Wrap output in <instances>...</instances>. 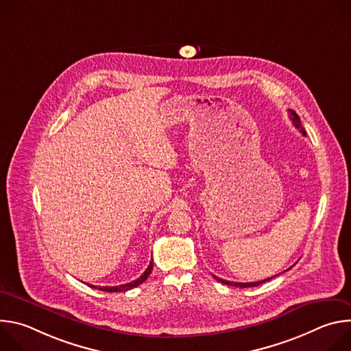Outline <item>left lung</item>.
I'll list each match as a JSON object with an SVG mask.
<instances>
[{"mask_svg": "<svg viewBox=\"0 0 351 351\" xmlns=\"http://www.w3.org/2000/svg\"><path fill=\"white\" fill-rule=\"evenodd\" d=\"M289 112H290V119H291V122L294 123V126H295L297 129H300V132H302V133L306 136V130L303 129V126H302V121H300L298 115H297L294 111H291V110H289ZM289 269H290V268H289ZM214 278H215L218 282L223 283V285H228V286H236V287H241V289H244V287H254V286L263 285L264 282H267V280H271L274 276H272V278H267V279H264V280H258V282H250V283H239V282L225 280V279H221V278H218V276H215V275H214Z\"/></svg>", "mask_w": 351, "mask_h": 351, "instance_id": "8db88e82", "label": "left lung"}]
</instances>
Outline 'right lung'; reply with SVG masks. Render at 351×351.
Returning a JSON list of instances; mask_svg holds the SVG:
<instances>
[{
	"mask_svg": "<svg viewBox=\"0 0 351 351\" xmlns=\"http://www.w3.org/2000/svg\"><path fill=\"white\" fill-rule=\"evenodd\" d=\"M152 271H153V258H152V263H149V265L147 267V269L144 271V274L140 276V278H137L136 280H133V282H130V283H125V285H119V286H98V290H101V291H108V293H118V291H126V290H130V289H133V287H137L138 285H141L148 276H149V274H152ZM91 287H94V289H97L95 286H93V285H90Z\"/></svg>",
	"mask_w": 351,
	"mask_h": 351,
	"instance_id": "add662e5",
	"label": "right lung"
}]
</instances>
